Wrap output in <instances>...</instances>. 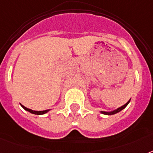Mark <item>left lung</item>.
<instances>
[{"mask_svg":"<svg viewBox=\"0 0 153 153\" xmlns=\"http://www.w3.org/2000/svg\"><path fill=\"white\" fill-rule=\"evenodd\" d=\"M129 102H130V100L128 101L127 103H126L125 105H123L122 106L119 107V108H117V109H114V111H111V112H105V111H101V113L103 114H105V115H113V114H117V113H119L120 111H121L122 109H124L125 108H126V106H127V105L129 103Z\"/></svg>","mask_w":153,"mask_h":153,"instance_id":"obj_1","label":"left lung"}]
</instances>
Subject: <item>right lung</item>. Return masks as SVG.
Here are the masks:
<instances>
[{
	"mask_svg": "<svg viewBox=\"0 0 153 153\" xmlns=\"http://www.w3.org/2000/svg\"><path fill=\"white\" fill-rule=\"evenodd\" d=\"M20 105H21V106H22L23 108L25 109V110H27V111L30 112L31 114H36V115H42V114H46V113H48V112L50 110V109H46V110H43V111H36V110H32V109H28V108L24 106V105H21V104H20Z\"/></svg>",
	"mask_w": 153,
	"mask_h": 153,
	"instance_id": "right-lung-1",
	"label": "right lung"
}]
</instances>
